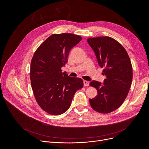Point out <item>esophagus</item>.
<instances>
[{
  "mask_svg": "<svg viewBox=\"0 0 149 149\" xmlns=\"http://www.w3.org/2000/svg\"><path fill=\"white\" fill-rule=\"evenodd\" d=\"M83 84H84V86H88L89 85V82L88 81H86V80H84L83 81Z\"/></svg>",
  "mask_w": 149,
  "mask_h": 149,
  "instance_id": "34e87169",
  "label": "esophagus"
}]
</instances>
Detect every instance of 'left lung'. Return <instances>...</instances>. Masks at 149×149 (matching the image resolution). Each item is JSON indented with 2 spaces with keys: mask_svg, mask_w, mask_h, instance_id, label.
I'll use <instances>...</instances> for the list:
<instances>
[{
  "mask_svg": "<svg viewBox=\"0 0 149 149\" xmlns=\"http://www.w3.org/2000/svg\"><path fill=\"white\" fill-rule=\"evenodd\" d=\"M87 41L106 76L103 84L94 80L90 83L97 90L96 97L89 99L90 104L99 113H110L118 109L127 96L133 77L131 61L126 50L112 37H91Z\"/></svg>",
  "mask_w": 149,
  "mask_h": 149,
  "instance_id": "1",
  "label": "left lung"
}]
</instances>
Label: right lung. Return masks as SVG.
I'll use <instances>...</instances> for the list:
<instances>
[{
  "mask_svg": "<svg viewBox=\"0 0 149 149\" xmlns=\"http://www.w3.org/2000/svg\"><path fill=\"white\" fill-rule=\"evenodd\" d=\"M81 37L68 33L54 34L39 46L31 62V87L37 103L49 114L59 115L68 111L75 93L83 86L80 78L62 72L69 53Z\"/></svg>",
  "mask_w": 149,
  "mask_h": 149,
  "instance_id": "add662e5",
  "label": "right lung"
}]
</instances>
